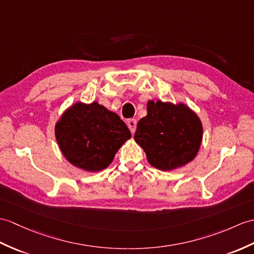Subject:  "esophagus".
<instances>
[{"label": "esophagus", "instance_id": "34e87169", "mask_svg": "<svg viewBox=\"0 0 254 254\" xmlns=\"http://www.w3.org/2000/svg\"><path fill=\"white\" fill-rule=\"evenodd\" d=\"M136 126H137V122L135 119H129L127 120V127L129 128V131H131L132 134H134L135 129H136Z\"/></svg>", "mask_w": 254, "mask_h": 254}]
</instances>
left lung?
Segmentation results:
<instances>
[{"label": "left lung", "instance_id": "obj_1", "mask_svg": "<svg viewBox=\"0 0 254 254\" xmlns=\"http://www.w3.org/2000/svg\"><path fill=\"white\" fill-rule=\"evenodd\" d=\"M202 123L184 104L147 103V116L137 123L134 139L152 167L171 171L192 161L202 140Z\"/></svg>", "mask_w": 254, "mask_h": 254}]
</instances>
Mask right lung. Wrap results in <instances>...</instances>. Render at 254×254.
Wrapping results in <instances>:
<instances>
[{
  "label": "right lung",
  "instance_id": "right-lung-1",
  "mask_svg": "<svg viewBox=\"0 0 254 254\" xmlns=\"http://www.w3.org/2000/svg\"><path fill=\"white\" fill-rule=\"evenodd\" d=\"M58 146L67 160L88 172H98L114 157L131 132L117 114L97 102L75 103L55 126Z\"/></svg>",
  "mask_w": 254,
  "mask_h": 254
}]
</instances>
